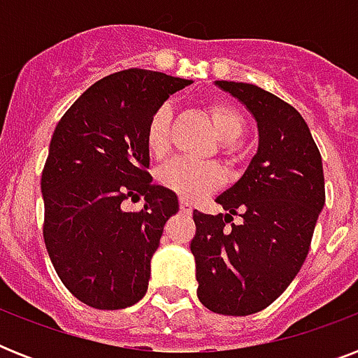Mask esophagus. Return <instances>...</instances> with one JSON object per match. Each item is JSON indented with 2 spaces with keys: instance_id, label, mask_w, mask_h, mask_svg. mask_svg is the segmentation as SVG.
I'll return each instance as SVG.
<instances>
[{
  "instance_id": "1",
  "label": "esophagus",
  "mask_w": 358,
  "mask_h": 358,
  "mask_svg": "<svg viewBox=\"0 0 358 358\" xmlns=\"http://www.w3.org/2000/svg\"><path fill=\"white\" fill-rule=\"evenodd\" d=\"M180 210L184 213H191L193 212V204L189 201H185V199H180Z\"/></svg>"
}]
</instances>
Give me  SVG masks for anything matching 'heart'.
<instances>
[{
    "label": "heart",
    "instance_id": "b5f03b06",
    "mask_svg": "<svg viewBox=\"0 0 358 358\" xmlns=\"http://www.w3.org/2000/svg\"><path fill=\"white\" fill-rule=\"evenodd\" d=\"M208 115H210L217 139L223 143H234L243 131V117L230 103H210ZM169 126H171V111L169 108H159L152 115L148 128H146V148L154 157H163L167 154ZM157 182L165 189L173 191L184 199H196L221 182V169L213 163L176 157L157 171Z\"/></svg>",
    "mask_w": 358,
    "mask_h": 358
}]
</instances>
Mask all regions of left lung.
Segmentation results:
<instances>
[{"label":"left lung","instance_id":"obj_1","mask_svg":"<svg viewBox=\"0 0 358 358\" xmlns=\"http://www.w3.org/2000/svg\"><path fill=\"white\" fill-rule=\"evenodd\" d=\"M256 120L258 148L243 176L215 199L227 213L193 212L196 295L224 316L269 306L299 273L325 204L322 156L305 119L250 83L215 81ZM240 212L242 223L231 225Z\"/></svg>","mask_w":358,"mask_h":358}]
</instances>
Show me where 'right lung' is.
I'll return each mask as SVG.
<instances>
[{"label":"right lung","instance_id":"add662e5","mask_svg":"<svg viewBox=\"0 0 358 358\" xmlns=\"http://www.w3.org/2000/svg\"><path fill=\"white\" fill-rule=\"evenodd\" d=\"M191 80L129 69L96 81L53 131L42 171L44 243L59 278L81 303L119 310L145 297L150 260L178 196L152 184L146 128ZM145 196L141 213L124 200Z\"/></svg>","mask_w":358,"mask_h":358}]
</instances>
